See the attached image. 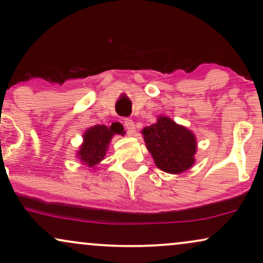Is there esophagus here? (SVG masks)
I'll return each instance as SVG.
<instances>
[{
    "mask_svg": "<svg viewBox=\"0 0 263 263\" xmlns=\"http://www.w3.org/2000/svg\"><path fill=\"white\" fill-rule=\"evenodd\" d=\"M123 126H125V128L127 129V134L129 136H134L136 134V126L132 120L125 119V121H123Z\"/></svg>",
    "mask_w": 263,
    "mask_h": 263,
    "instance_id": "obj_1",
    "label": "esophagus"
}]
</instances>
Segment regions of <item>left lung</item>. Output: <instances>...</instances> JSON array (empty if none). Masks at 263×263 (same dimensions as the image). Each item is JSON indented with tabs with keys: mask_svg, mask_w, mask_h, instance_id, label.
<instances>
[{
	"mask_svg": "<svg viewBox=\"0 0 263 263\" xmlns=\"http://www.w3.org/2000/svg\"><path fill=\"white\" fill-rule=\"evenodd\" d=\"M147 149L159 170L171 174L188 171L194 164L197 138L190 129L170 117L158 116L157 122L142 129Z\"/></svg>",
	"mask_w": 263,
	"mask_h": 263,
	"instance_id": "obj_1",
	"label": "left lung"
}]
</instances>
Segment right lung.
<instances>
[{
	"label": "right lung",
	"instance_id": "add662e5",
	"mask_svg": "<svg viewBox=\"0 0 263 263\" xmlns=\"http://www.w3.org/2000/svg\"><path fill=\"white\" fill-rule=\"evenodd\" d=\"M121 123L114 122L110 127L96 125L87 128L83 135V144L78 151L77 157L87 167L95 168L104 159L114 135H123Z\"/></svg>",
	"mask_w": 263,
	"mask_h": 263
}]
</instances>
